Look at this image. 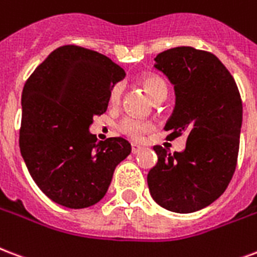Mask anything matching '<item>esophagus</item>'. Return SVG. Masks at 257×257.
<instances>
[{
  "label": "esophagus",
  "instance_id": "obj_1",
  "mask_svg": "<svg viewBox=\"0 0 257 257\" xmlns=\"http://www.w3.org/2000/svg\"><path fill=\"white\" fill-rule=\"evenodd\" d=\"M143 148L140 146H137V144H132V154H139Z\"/></svg>",
  "mask_w": 257,
  "mask_h": 257
}]
</instances>
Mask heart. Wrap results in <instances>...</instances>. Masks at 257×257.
I'll return each instance as SVG.
<instances>
[{"label":"heart","mask_w":257,"mask_h":257,"mask_svg":"<svg viewBox=\"0 0 257 257\" xmlns=\"http://www.w3.org/2000/svg\"><path fill=\"white\" fill-rule=\"evenodd\" d=\"M143 86H144V89H146V91L152 99L156 95H159L160 93L167 91L166 83L158 76H147V78H144L143 79ZM121 94H122V85L121 83H117V85L111 87L110 94H109V101H110L113 106L120 103ZM118 128H120L121 132L131 137V139H140L151 128V125L142 120L133 118V117H125L118 125Z\"/></svg>","instance_id":"b5f03b06"}]
</instances>
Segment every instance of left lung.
<instances>
[{"instance_id": "left-lung-1", "label": "left lung", "mask_w": 257, "mask_h": 257, "mask_svg": "<svg viewBox=\"0 0 257 257\" xmlns=\"http://www.w3.org/2000/svg\"><path fill=\"white\" fill-rule=\"evenodd\" d=\"M155 68L175 90V107L164 126L174 140L187 133L186 148L168 154L155 146L158 163L147 176L152 198L175 213H193L220 198L237 164L242 102L237 85L215 55L176 47L155 58Z\"/></svg>"}]
</instances>
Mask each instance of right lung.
I'll use <instances>...</instances> for the list:
<instances>
[{"mask_svg":"<svg viewBox=\"0 0 257 257\" xmlns=\"http://www.w3.org/2000/svg\"><path fill=\"white\" fill-rule=\"evenodd\" d=\"M125 71L97 51L63 46L25 82L20 151L39 189L54 202L83 209L103 198L115 167L131 154L122 137L97 143L94 115L105 113Z\"/></svg>","mask_w":257,"mask_h":257,"instance_id":"add662e5","label":"right lung"}]
</instances>
